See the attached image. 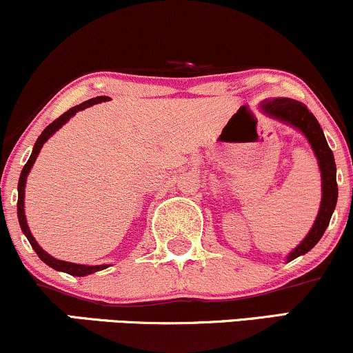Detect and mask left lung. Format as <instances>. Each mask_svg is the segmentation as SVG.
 Listing matches in <instances>:
<instances>
[{
    "mask_svg": "<svg viewBox=\"0 0 353 353\" xmlns=\"http://www.w3.org/2000/svg\"><path fill=\"white\" fill-rule=\"evenodd\" d=\"M261 110L268 117L274 118V120L284 121L288 125H291L292 128L299 130L305 138H307L309 144H311L314 154H316L317 163H319L321 169V179H322V201H321V209L317 214L316 222H314L311 232L305 235V239L296 246L292 252L288 254V261L294 260V258L301 256V254L307 253L309 250L314 248V245L321 240V236L324 235L327 225L332 217L335 203H337V179H335V174H337V168H335L334 154L330 151L329 144L322 131L319 121L316 120V117L309 112L307 107L304 103H301L298 100L291 99H271L265 100L261 103Z\"/></svg>",
    "mask_w": 353,
    "mask_h": 353,
    "instance_id": "1",
    "label": "left lung"
}]
</instances>
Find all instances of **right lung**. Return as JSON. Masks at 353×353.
<instances>
[{"label": "right lung", "mask_w": 353, "mask_h": 353, "mask_svg": "<svg viewBox=\"0 0 353 353\" xmlns=\"http://www.w3.org/2000/svg\"><path fill=\"white\" fill-rule=\"evenodd\" d=\"M108 97H97V99H92V100H87L83 101V103L77 105V107L70 108L69 112H65L63 114H61V117L57 118V120L50 123V125L46 128L44 131H42L39 138H37L36 144H34L32 148V154L31 158L28 159L26 165L23 168V171H21V176H19V182H18V219H19V225H21V230H23L24 235H26V239L29 240V243H31V246L34 248V252L37 253V256L41 258L42 261L46 263V265H49L50 268L57 270V271H63V273H69L72 276H87V274H92L95 273V271H101L105 268H108L110 265H95V266H88V265H75V263H69V261H62V260H55L54 256H50L49 253H46L44 250L41 248L39 245H37V241L34 240L32 233L31 230H29L28 227V222H26V215H24V188H26V179H28V174L29 171H31L32 164L36 163V158L37 154H39L42 144H44L48 139L52 136L55 131H57L59 128H62V125H65L67 121L70 120L72 117H74L75 113L80 112V110H85L88 107H92V105L95 103H101V101H107Z\"/></svg>", "instance_id": "1"}]
</instances>
